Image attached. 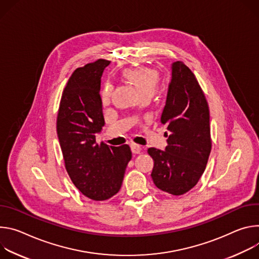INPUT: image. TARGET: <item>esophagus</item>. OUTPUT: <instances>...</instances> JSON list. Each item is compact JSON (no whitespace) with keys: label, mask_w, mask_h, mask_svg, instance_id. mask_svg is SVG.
I'll list each match as a JSON object with an SVG mask.
<instances>
[{"label":"esophagus","mask_w":259,"mask_h":259,"mask_svg":"<svg viewBox=\"0 0 259 259\" xmlns=\"http://www.w3.org/2000/svg\"><path fill=\"white\" fill-rule=\"evenodd\" d=\"M131 149H132V152L134 154H139L141 152V150H142V147L140 145H138V144H132L131 145Z\"/></svg>","instance_id":"34e87169"}]
</instances>
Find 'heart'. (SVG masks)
Instances as JSON below:
<instances>
[{"instance_id": "1", "label": "heart", "mask_w": 259, "mask_h": 259, "mask_svg": "<svg viewBox=\"0 0 259 259\" xmlns=\"http://www.w3.org/2000/svg\"><path fill=\"white\" fill-rule=\"evenodd\" d=\"M124 78L130 81L142 97H150L153 95L159 81L158 72L149 67H138L123 71ZM112 85L106 83L102 92V103L108 104L111 100Z\"/></svg>"}]
</instances>
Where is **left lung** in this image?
Segmentation results:
<instances>
[{
    "mask_svg": "<svg viewBox=\"0 0 259 259\" xmlns=\"http://www.w3.org/2000/svg\"><path fill=\"white\" fill-rule=\"evenodd\" d=\"M160 121L169 135L164 151L149 148L151 173L157 188L182 195L193 188L206 168L212 148L209 106L194 74L183 62L171 65L165 106Z\"/></svg>",
    "mask_w": 259,
    "mask_h": 259,
    "instance_id": "1",
    "label": "left lung"
}]
</instances>
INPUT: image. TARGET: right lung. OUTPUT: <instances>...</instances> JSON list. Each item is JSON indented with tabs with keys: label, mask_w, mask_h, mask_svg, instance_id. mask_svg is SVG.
Wrapping results in <instances>:
<instances>
[{
	"label": "right lung",
	"mask_w": 259,
	"mask_h": 259,
	"mask_svg": "<svg viewBox=\"0 0 259 259\" xmlns=\"http://www.w3.org/2000/svg\"><path fill=\"white\" fill-rule=\"evenodd\" d=\"M110 64L106 60L77 68L63 92L56 119L65 166L73 184L94 200L116 194L132 159L128 145L98 144L96 134L105 124L100 96L101 77Z\"/></svg>",
	"instance_id": "add662e5"
}]
</instances>
